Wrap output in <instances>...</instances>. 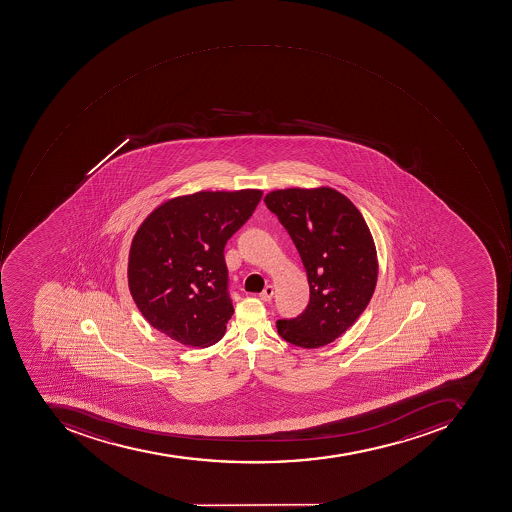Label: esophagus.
Instances as JSON below:
<instances>
[{
  "label": "esophagus",
  "mask_w": 512,
  "mask_h": 512,
  "mask_svg": "<svg viewBox=\"0 0 512 512\" xmlns=\"http://www.w3.org/2000/svg\"><path fill=\"white\" fill-rule=\"evenodd\" d=\"M272 296H274V288H272L271 285L265 286V289L260 293V299L263 300V302H269Z\"/></svg>",
  "instance_id": "34e87169"
}]
</instances>
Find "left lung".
I'll list each match as a JSON object with an SVG mask.
<instances>
[{
  "label": "left lung",
  "mask_w": 512,
  "mask_h": 512,
  "mask_svg": "<svg viewBox=\"0 0 512 512\" xmlns=\"http://www.w3.org/2000/svg\"><path fill=\"white\" fill-rule=\"evenodd\" d=\"M296 244L310 285V304L277 321L289 344L318 349L347 332L374 296L377 247L360 210L332 187L285 188L265 196Z\"/></svg>",
  "instance_id": "obj_1"
}]
</instances>
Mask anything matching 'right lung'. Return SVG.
Instances as JSON below:
<instances>
[{
  "label": "right lung",
  "instance_id": "1",
  "mask_svg": "<svg viewBox=\"0 0 512 512\" xmlns=\"http://www.w3.org/2000/svg\"><path fill=\"white\" fill-rule=\"evenodd\" d=\"M263 191L202 190L166 199L140 224L127 282L143 318L163 335L208 347L232 318L224 246L251 218Z\"/></svg>",
  "mask_w": 512,
  "mask_h": 512
}]
</instances>
